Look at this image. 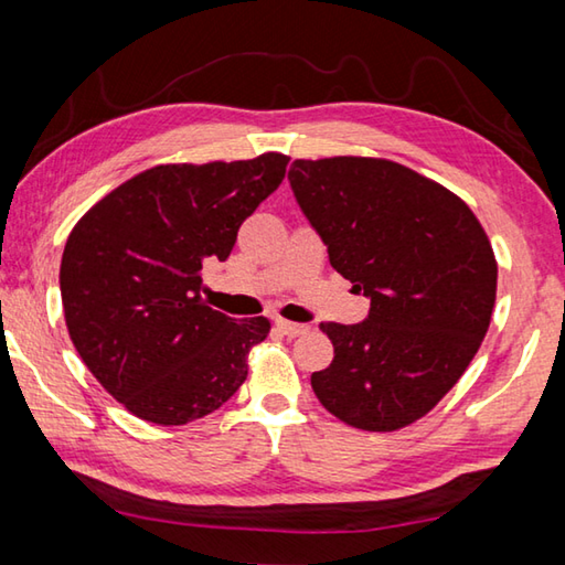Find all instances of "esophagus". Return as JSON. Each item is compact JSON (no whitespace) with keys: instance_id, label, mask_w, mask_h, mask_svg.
Wrapping results in <instances>:
<instances>
[{"instance_id":"34e87169","label":"esophagus","mask_w":565,"mask_h":565,"mask_svg":"<svg viewBox=\"0 0 565 565\" xmlns=\"http://www.w3.org/2000/svg\"><path fill=\"white\" fill-rule=\"evenodd\" d=\"M274 327H276V331H279L281 337H286V339L301 337V333L309 331V327H306V323H294V321H286V319H276Z\"/></svg>"}]
</instances>
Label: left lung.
Wrapping results in <instances>:
<instances>
[{"label":"left lung","instance_id":"1","mask_svg":"<svg viewBox=\"0 0 565 565\" xmlns=\"http://www.w3.org/2000/svg\"><path fill=\"white\" fill-rule=\"evenodd\" d=\"M296 202L329 262L371 299L361 323H321L333 361L313 371L321 406L363 431L426 416L489 331L499 266L454 191L388 159H296Z\"/></svg>","mask_w":565,"mask_h":565}]
</instances>
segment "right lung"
<instances>
[{"mask_svg": "<svg viewBox=\"0 0 565 565\" xmlns=\"http://www.w3.org/2000/svg\"><path fill=\"white\" fill-rule=\"evenodd\" d=\"M289 157L161 164L124 181L66 238L64 319L94 379L159 426L224 406L269 319L236 321L204 301L202 269L226 262L238 226L279 189Z\"/></svg>", "mask_w": 565, "mask_h": 565, "instance_id": "1", "label": "right lung"}]
</instances>
